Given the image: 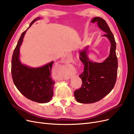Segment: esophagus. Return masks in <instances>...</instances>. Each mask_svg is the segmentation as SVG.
<instances>
[{"mask_svg":"<svg viewBox=\"0 0 134 134\" xmlns=\"http://www.w3.org/2000/svg\"><path fill=\"white\" fill-rule=\"evenodd\" d=\"M68 58H66V59L69 60V61H72V55L68 54Z\"/></svg>","mask_w":134,"mask_h":134,"instance_id":"1","label":"esophagus"}]
</instances>
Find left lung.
<instances>
[{
    "label": "left lung",
    "mask_w": 134,
    "mask_h": 134,
    "mask_svg": "<svg viewBox=\"0 0 134 134\" xmlns=\"http://www.w3.org/2000/svg\"><path fill=\"white\" fill-rule=\"evenodd\" d=\"M92 23H97L98 27L106 33L102 36L110 41L111 48L109 57L101 63L93 62L88 56V46L79 51L80 59L84 65V71L79 77L82 81V87L76 90V101L82 103L97 102L109 94L115 85L118 75V58L114 36L106 21L100 17H94Z\"/></svg>",
    "instance_id": "1"
}]
</instances>
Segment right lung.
<instances>
[{"instance_id": "1", "label": "right lung", "mask_w": 134, "mask_h": 134, "mask_svg": "<svg viewBox=\"0 0 134 134\" xmlns=\"http://www.w3.org/2000/svg\"><path fill=\"white\" fill-rule=\"evenodd\" d=\"M41 17L34 19L29 27L21 34L12 58V76L13 82L19 92L33 101L47 103L53 95L55 82L51 79V70L54 61L40 67L33 68L25 65L19 58L20 47L27 30Z\"/></svg>"}]
</instances>
